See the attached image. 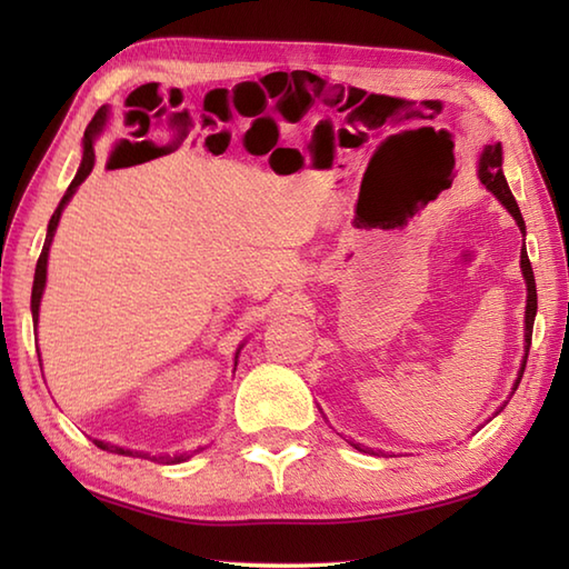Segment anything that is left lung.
Listing matches in <instances>:
<instances>
[{
	"instance_id": "left-lung-1",
	"label": "left lung",
	"mask_w": 569,
	"mask_h": 569,
	"mask_svg": "<svg viewBox=\"0 0 569 569\" xmlns=\"http://www.w3.org/2000/svg\"><path fill=\"white\" fill-rule=\"evenodd\" d=\"M479 180L487 186V190H491L493 196L501 200V204L506 210L513 214V220L521 227V232L526 234V222L521 217V210H518L513 192L509 190V183H506V178L501 173V143H493V147H487L485 153H481V163H479ZM521 269L526 276V286H528V300H526V359H528V349H530V337H533V320H536V310H538V293H536V276L533 269H530V259L526 253V244L521 249ZM526 359H523V367L521 373H518V379L513 383V391L518 389V383H521L523 377V369H526ZM501 410V408H499ZM349 445L355 447L359 452H369L367 447H361L359 442L349 440Z\"/></svg>"
}]
</instances>
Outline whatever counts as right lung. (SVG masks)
<instances>
[{
    "mask_svg": "<svg viewBox=\"0 0 569 569\" xmlns=\"http://www.w3.org/2000/svg\"><path fill=\"white\" fill-rule=\"evenodd\" d=\"M104 119H107V107H100L98 112H94L92 122L88 124V129H84V139H82V163L78 168L76 178H72V183L68 186V192L63 196V200H60L58 210L53 212L51 222H48V234H46V244L41 249V257H39V263H36V276H33V291H31V312H33V322L39 320V306H41V296H43V286H46V263H48V249H51V241H53V234H56V227H58V220H60V212H63L66 202L72 198V192H76V188L82 183L84 178L90 176L92 166H94V147L92 141L94 137L100 134L102 127H104ZM94 445L100 447V450H107V452H114V455H124V457H143L147 459L149 455L143 452H134V450H124V447H117V445H110V442H100L94 440ZM190 455H180V457H173V462H183V459H188ZM151 459V457H149ZM153 462H171L168 457H153Z\"/></svg>",
    "mask_w": 569,
    "mask_h": 569,
    "instance_id": "add662e5",
    "label": "right lung"
}]
</instances>
